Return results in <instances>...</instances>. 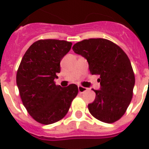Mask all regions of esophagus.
Instances as JSON below:
<instances>
[{"mask_svg": "<svg viewBox=\"0 0 149 149\" xmlns=\"http://www.w3.org/2000/svg\"><path fill=\"white\" fill-rule=\"evenodd\" d=\"M78 90H79V93H84L85 91H86L88 90V88H86V87H84V86H78Z\"/></svg>", "mask_w": 149, "mask_h": 149, "instance_id": "1", "label": "esophagus"}]
</instances>
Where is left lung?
<instances>
[{
	"instance_id": "1",
	"label": "left lung",
	"mask_w": 149,
	"mask_h": 149,
	"mask_svg": "<svg viewBox=\"0 0 149 149\" xmlns=\"http://www.w3.org/2000/svg\"><path fill=\"white\" fill-rule=\"evenodd\" d=\"M72 50L86 58L92 75H99L100 90L88 104L97 120L113 123L124 114L132 101L134 74L127 56L118 45L104 38H90L76 43Z\"/></svg>"
}]
</instances>
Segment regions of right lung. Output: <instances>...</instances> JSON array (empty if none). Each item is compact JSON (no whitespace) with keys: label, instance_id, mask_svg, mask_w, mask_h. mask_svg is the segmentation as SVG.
Listing matches in <instances>:
<instances>
[{"label":"right lung","instance_id":"add662e5","mask_svg":"<svg viewBox=\"0 0 149 149\" xmlns=\"http://www.w3.org/2000/svg\"><path fill=\"white\" fill-rule=\"evenodd\" d=\"M72 43L64 40L45 39L34 42L20 63L16 82L22 103L38 122H57L69 111L71 102L78 93V86L56 85L60 62L70 52Z\"/></svg>","mask_w":149,"mask_h":149}]
</instances>
